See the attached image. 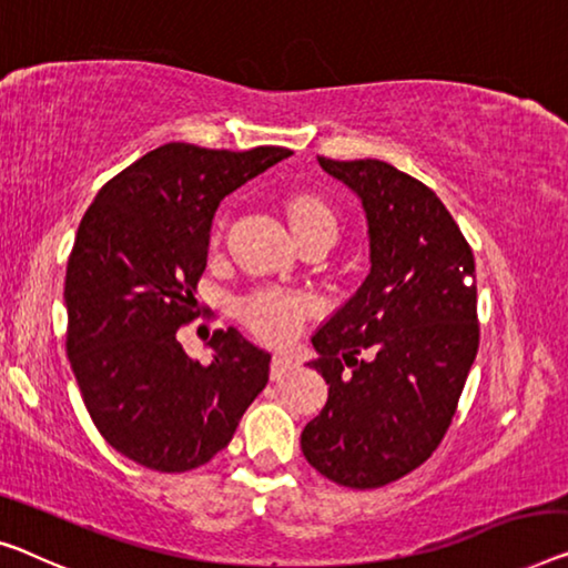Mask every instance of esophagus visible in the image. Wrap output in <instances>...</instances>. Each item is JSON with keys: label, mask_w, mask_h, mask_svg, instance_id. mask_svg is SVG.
Instances as JSON below:
<instances>
[{"label": "esophagus", "mask_w": 568, "mask_h": 568, "mask_svg": "<svg viewBox=\"0 0 568 568\" xmlns=\"http://www.w3.org/2000/svg\"><path fill=\"white\" fill-rule=\"evenodd\" d=\"M295 369V359L291 357V354H275L273 357V365H270V377L273 379H283L285 375H291V372Z\"/></svg>", "instance_id": "esophagus-1"}]
</instances>
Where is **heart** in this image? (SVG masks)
Instances as JSON below:
<instances>
[{
  "label": "heart",
  "instance_id": "1",
  "mask_svg": "<svg viewBox=\"0 0 568 568\" xmlns=\"http://www.w3.org/2000/svg\"><path fill=\"white\" fill-rule=\"evenodd\" d=\"M287 219H291L293 234L303 230H313V226H326V230L336 232L334 214L328 211L324 201L298 193L287 201ZM313 301L306 293L283 291V287H262L247 295L240 303V316L252 332L270 342H283L293 334L301 332L303 321L311 316Z\"/></svg>",
  "mask_w": 568,
  "mask_h": 568
}]
</instances>
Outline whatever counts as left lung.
Wrapping results in <instances>:
<instances>
[{"label": "left lung", "instance_id": "8db88e82", "mask_svg": "<svg viewBox=\"0 0 568 568\" xmlns=\"http://www.w3.org/2000/svg\"><path fill=\"white\" fill-rule=\"evenodd\" d=\"M318 165L362 201L369 275L311 336L328 400L301 448L336 485L375 489L420 467L452 426L479 349L474 255L416 178L383 160Z\"/></svg>", "mask_w": 568, "mask_h": 568}]
</instances>
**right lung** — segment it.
<instances>
[{
  "label": "right lung",
  "mask_w": 568,
  "mask_h": 568,
  "mask_svg": "<svg viewBox=\"0 0 568 568\" xmlns=\"http://www.w3.org/2000/svg\"><path fill=\"white\" fill-rule=\"evenodd\" d=\"M293 152L168 142L124 168L83 214L65 270V352L106 444L155 471H189L232 442L270 354L219 328L211 365L175 332L199 316L219 203Z\"/></svg>",
  "instance_id": "obj_1"
}]
</instances>
